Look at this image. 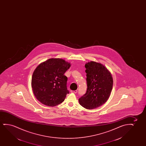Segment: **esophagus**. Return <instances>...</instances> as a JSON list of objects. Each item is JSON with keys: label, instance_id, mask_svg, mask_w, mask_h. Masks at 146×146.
<instances>
[{"label": "esophagus", "instance_id": "esophagus-1", "mask_svg": "<svg viewBox=\"0 0 146 146\" xmlns=\"http://www.w3.org/2000/svg\"><path fill=\"white\" fill-rule=\"evenodd\" d=\"M77 92H78V91H77V90H75V91L71 90V93H75V94H76V93H77Z\"/></svg>", "mask_w": 146, "mask_h": 146}]
</instances>
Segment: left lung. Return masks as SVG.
Returning <instances> with one entry per match:
<instances>
[{
    "mask_svg": "<svg viewBox=\"0 0 146 146\" xmlns=\"http://www.w3.org/2000/svg\"><path fill=\"white\" fill-rule=\"evenodd\" d=\"M87 88L79 99V104L87 109L99 107L107 101L112 91L113 81L111 74L101 63L91 61L85 65Z\"/></svg>",
    "mask_w": 146,
    "mask_h": 146,
    "instance_id": "obj_1",
    "label": "left lung"
}]
</instances>
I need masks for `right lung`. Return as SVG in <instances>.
<instances>
[{"label":"right lung","mask_w":146,"mask_h":146,"mask_svg":"<svg viewBox=\"0 0 146 146\" xmlns=\"http://www.w3.org/2000/svg\"><path fill=\"white\" fill-rule=\"evenodd\" d=\"M70 64L60 58H51L39 64L32 75L31 86L37 99L46 106H57L64 101L67 77L64 74Z\"/></svg>","instance_id":"right-lung-1"}]
</instances>
